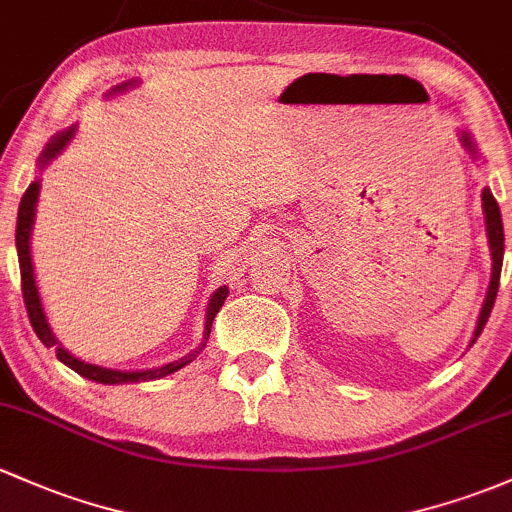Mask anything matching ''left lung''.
<instances>
[{
	"mask_svg": "<svg viewBox=\"0 0 512 512\" xmlns=\"http://www.w3.org/2000/svg\"><path fill=\"white\" fill-rule=\"evenodd\" d=\"M461 141H464L466 148H471L474 151V146H471V139L469 136H461ZM483 200V212H486V232H488V244H491V256H493V271H491V285H488V293H486V300H483V307H481V315H478V322H476V332H474V339H471V344L476 342L478 334L483 332V327H486L488 317H491V310H493V302H496V295H498V283H500V268H503V249H505V236H503V219H500V207L496 202V197L491 195V190H483L481 195Z\"/></svg>",
	"mask_w": 512,
	"mask_h": 512,
	"instance_id": "1",
	"label": "left lung"
}]
</instances>
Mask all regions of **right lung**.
Masks as SVG:
<instances>
[{
  "label": "right lung",
  "instance_id": "right-lung-1",
  "mask_svg": "<svg viewBox=\"0 0 512 512\" xmlns=\"http://www.w3.org/2000/svg\"><path fill=\"white\" fill-rule=\"evenodd\" d=\"M126 85H129V82H124V85L114 87L112 92H122V90H126ZM73 134H75V129H68V131H63V134H58L56 139H53L51 144H48V148H46V151H43V156H41L43 166H46V163L51 161L53 156H58V153L63 151V146L68 144L70 136H73ZM36 197H38V183H31L29 188H26L24 195H21V202H19V217H16V254H19L21 293H24V305H26V312H29L31 327H34V332L38 334V339H41V342L46 344V346H53V349H56V356H58L60 361H63L65 366H70L75 373H80V376L90 378V381H95V383H139V381H153V378H163V376H168V373H173V371H178V368H183L185 364H190V361L195 359L197 354H200V349L205 344H202L200 349L192 351V354L185 356V359L175 361V364H166V366H161V368H153V371H112V368L92 366V364H85V361L75 359L73 354H68V351H65L63 346L58 344V339L53 337L51 327H48L46 315H43L41 298H38L36 280H34V266H31L29 236H31V224H34ZM227 293H229V290H227V285H224V288H219L217 293L212 295L210 307H207V320H205V342H207V337H210L214 315H217L219 307L224 305V298H227Z\"/></svg>",
  "mask_w": 512,
  "mask_h": 512
}]
</instances>
